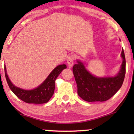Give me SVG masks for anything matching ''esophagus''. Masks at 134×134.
I'll use <instances>...</instances> for the list:
<instances>
[{"mask_svg":"<svg viewBox=\"0 0 134 134\" xmlns=\"http://www.w3.org/2000/svg\"><path fill=\"white\" fill-rule=\"evenodd\" d=\"M75 55H70L67 58V64H68L69 67H71L73 65L74 62L75 60Z\"/></svg>","mask_w":134,"mask_h":134,"instance_id":"obj_1","label":"esophagus"}]
</instances>
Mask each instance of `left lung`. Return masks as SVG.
<instances>
[{
	"mask_svg": "<svg viewBox=\"0 0 134 134\" xmlns=\"http://www.w3.org/2000/svg\"><path fill=\"white\" fill-rule=\"evenodd\" d=\"M123 61L121 69L115 77H97L90 74L81 61L73 66L74 75L77 86L78 95L88 102L105 101L111 98L120 90L125 76V57L121 50Z\"/></svg>",
	"mask_w": 134,
	"mask_h": 134,
	"instance_id": "1",
	"label": "left lung"
}]
</instances>
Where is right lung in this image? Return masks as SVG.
<instances>
[{
	"label": "right lung",
	"instance_id": "right-lung-1",
	"mask_svg": "<svg viewBox=\"0 0 134 134\" xmlns=\"http://www.w3.org/2000/svg\"><path fill=\"white\" fill-rule=\"evenodd\" d=\"M66 68L67 66L65 64L58 65L52 70L41 85L31 90H24L14 86L7 76L5 65L4 67V71L9 87L18 98L27 103L43 104L47 103L53 96L55 90V80L61 72Z\"/></svg>",
	"mask_w": 134,
	"mask_h": 134
}]
</instances>
